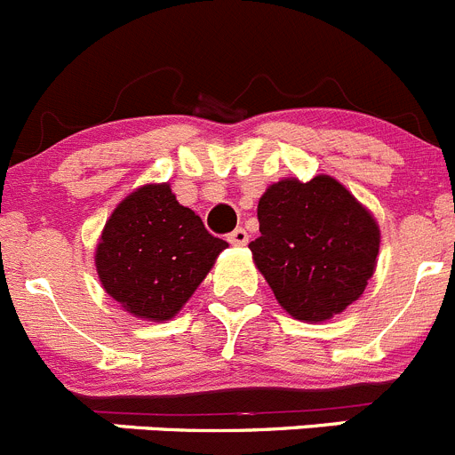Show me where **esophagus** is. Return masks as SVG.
Segmentation results:
<instances>
[{"mask_svg": "<svg viewBox=\"0 0 455 455\" xmlns=\"http://www.w3.org/2000/svg\"><path fill=\"white\" fill-rule=\"evenodd\" d=\"M228 243H231L233 247H244V244L249 243V233L244 231L243 227L235 228L233 233H228Z\"/></svg>", "mask_w": 455, "mask_h": 455, "instance_id": "1", "label": "esophagus"}]
</instances>
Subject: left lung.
<instances>
[{
    "mask_svg": "<svg viewBox=\"0 0 455 455\" xmlns=\"http://www.w3.org/2000/svg\"><path fill=\"white\" fill-rule=\"evenodd\" d=\"M260 235L249 244L278 304L304 322H324L363 294L380 233L342 183L283 179L258 202Z\"/></svg>",
    "mask_w": 455,
    "mask_h": 455,
    "instance_id": "8db88e82",
    "label": "left lung"
}]
</instances>
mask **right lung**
<instances>
[{
    "mask_svg": "<svg viewBox=\"0 0 455 455\" xmlns=\"http://www.w3.org/2000/svg\"><path fill=\"white\" fill-rule=\"evenodd\" d=\"M227 247L161 183L138 188L113 211L95 263L110 297L136 317L163 322L183 308Z\"/></svg>",
    "mask_w": 455,
    "mask_h": 455,
    "instance_id": "add662e5",
    "label": "right lung"
}]
</instances>
